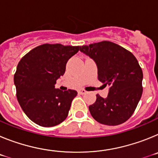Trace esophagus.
I'll use <instances>...</instances> for the list:
<instances>
[{
  "label": "esophagus",
  "mask_w": 158,
  "mask_h": 158,
  "mask_svg": "<svg viewBox=\"0 0 158 158\" xmlns=\"http://www.w3.org/2000/svg\"><path fill=\"white\" fill-rule=\"evenodd\" d=\"M78 93H80V94L83 95V94H85V93H87V92H86L85 90H84V89H80V90H79V91H78Z\"/></svg>",
  "instance_id": "1"
}]
</instances>
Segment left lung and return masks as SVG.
<instances>
[{"mask_svg":"<svg viewBox=\"0 0 158 158\" xmlns=\"http://www.w3.org/2000/svg\"><path fill=\"white\" fill-rule=\"evenodd\" d=\"M80 51L94 60L98 80L109 86L107 97L96 95L94 104L89 107L92 116L98 123L116 126L133 115L142 94V68L134 54L109 41L80 47Z\"/></svg>","mask_w":158,"mask_h":158,"instance_id":"obj_1","label":"left lung"}]
</instances>
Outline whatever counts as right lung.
I'll return each mask as SVG.
<instances>
[{
    "label": "right lung",
    "mask_w": 158,
    "mask_h": 158,
    "mask_svg": "<svg viewBox=\"0 0 158 158\" xmlns=\"http://www.w3.org/2000/svg\"><path fill=\"white\" fill-rule=\"evenodd\" d=\"M79 48L46 43L32 49L18 63L14 75L16 97L23 112L35 123L50 127L66 118L77 93L72 89L63 92L54 85Z\"/></svg>",
    "instance_id": "1"
}]
</instances>
